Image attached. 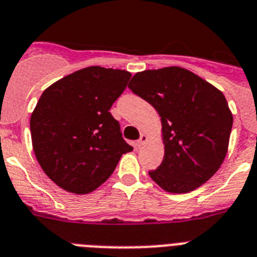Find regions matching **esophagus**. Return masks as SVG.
<instances>
[{"mask_svg": "<svg viewBox=\"0 0 257 257\" xmlns=\"http://www.w3.org/2000/svg\"><path fill=\"white\" fill-rule=\"evenodd\" d=\"M147 141H148V136L147 135H141L140 140L137 141V147H143L144 144H147Z\"/></svg>", "mask_w": 257, "mask_h": 257, "instance_id": "obj_1", "label": "esophagus"}]
</instances>
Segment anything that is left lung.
I'll use <instances>...</instances> for the list:
<instances>
[{
  "label": "left lung",
  "instance_id": "1",
  "mask_svg": "<svg viewBox=\"0 0 257 257\" xmlns=\"http://www.w3.org/2000/svg\"><path fill=\"white\" fill-rule=\"evenodd\" d=\"M129 89L153 105L162 122L165 156L149 176L169 193H189L224 161L232 113L214 85L181 67L137 72Z\"/></svg>",
  "mask_w": 257,
  "mask_h": 257
}]
</instances>
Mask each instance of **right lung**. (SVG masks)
Returning <instances> with one entry per match:
<instances>
[{"label":"right lung","instance_id":"add662e5","mask_svg":"<svg viewBox=\"0 0 257 257\" xmlns=\"http://www.w3.org/2000/svg\"><path fill=\"white\" fill-rule=\"evenodd\" d=\"M131 76L125 70L92 66L42 93L30 118L33 149L46 176L66 191L96 190L122 154L133 150L109 112Z\"/></svg>","mask_w":257,"mask_h":257}]
</instances>
